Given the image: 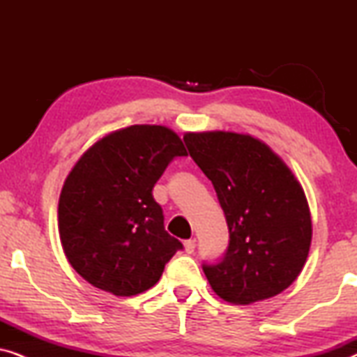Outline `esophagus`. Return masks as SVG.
<instances>
[{
	"mask_svg": "<svg viewBox=\"0 0 357 357\" xmlns=\"http://www.w3.org/2000/svg\"><path fill=\"white\" fill-rule=\"evenodd\" d=\"M183 247H185V252H187V253H193L195 252V247H197V241H195V238L185 241L183 242Z\"/></svg>",
	"mask_w": 357,
	"mask_h": 357,
	"instance_id": "1",
	"label": "esophagus"
}]
</instances>
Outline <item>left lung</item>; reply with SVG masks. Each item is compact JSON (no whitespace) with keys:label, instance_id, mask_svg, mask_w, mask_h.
Listing matches in <instances>:
<instances>
[{"label":"left lung","instance_id":"1","mask_svg":"<svg viewBox=\"0 0 357 357\" xmlns=\"http://www.w3.org/2000/svg\"><path fill=\"white\" fill-rule=\"evenodd\" d=\"M183 141L213 182L229 227L222 261L203 266L213 291L236 305L281 294L301 275L312 242L310 209L299 180L252 135L190 131Z\"/></svg>","mask_w":357,"mask_h":357}]
</instances>
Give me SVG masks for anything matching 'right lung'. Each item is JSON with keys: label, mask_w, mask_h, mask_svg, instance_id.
<instances>
[{"label": "right lung", "mask_w": 357, "mask_h": 357, "mask_svg": "<svg viewBox=\"0 0 357 357\" xmlns=\"http://www.w3.org/2000/svg\"><path fill=\"white\" fill-rule=\"evenodd\" d=\"M187 155L174 130L131 125L87 148L63 183L58 231L77 275L119 297L148 291L182 248L164 229L153 188L170 160Z\"/></svg>", "instance_id": "right-lung-1"}]
</instances>
